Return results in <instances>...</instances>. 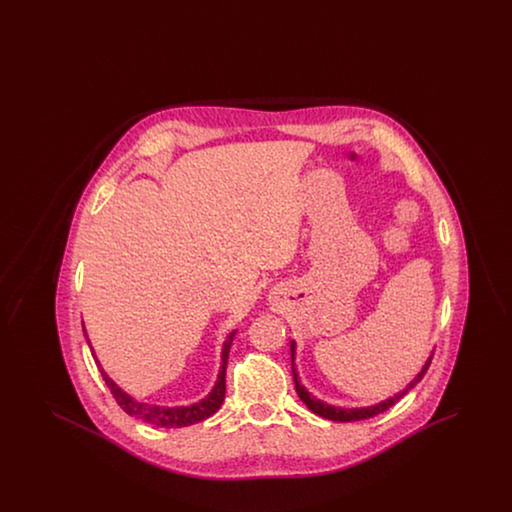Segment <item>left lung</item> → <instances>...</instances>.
<instances>
[{"instance_id": "1", "label": "left lung", "mask_w": 512, "mask_h": 512, "mask_svg": "<svg viewBox=\"0 0 512 512\" xmlns=\"http://www.w3.org/2000/svg\"><path fill=\"white\" fill-rule=\"evenodd\" d=\"M290 351H292V372H293V382H295V391H297V395H299V399L313 411V413L318 414V416H322V418H328V420H334V422H351V420H365V418H370V416H376V414L384 413V411H388L390 407H393L405 393H409V391L413 390L414 386L422 380V376L426 374V370H428V366L432 363V355L428 357V361L424 363V366L420 368V372L414 376L413 380H411V384H407V388L405 390L399 391V393H395L393 397L390 399H384V401H380V403H376V405H368V407H338V405H330V403H326V401H322V399H317L311 391L307 390L303 384H301V380H299V374H297V368H295V341H290Z\"/></svg>"}]
</instances>
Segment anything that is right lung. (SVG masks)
<instances>
[{"mask_svg":"<svg viewBox=\"0 0 512 512\" xmlns=\"http://www.w3.org/2000/svg\"><path fill=\"white\" fill-rule=\"evenodd\" d=\"M84 336L88 340V334H86V328H84ZM236 336V330H232L226 340L222 343V353H220V370L217 374V382L213 386V390L209 391V395H205L203 399H199L197 403L192 405H180V407H163V405H153V403H144V401H138L136 397H132L130 393L119 388L109 376L107 372L99 365L98 357L94 353V347L88 340V345L92 349V355L96 357V363H98L99 370H101V376L107 384V388L113 393V397L117 399V403L121 405L124 413L130 414V416H136L140 420H146L153 426H161V428H182V426H192L195 422H201L205 418H209L211 414L217 413L224 401V393H226V363H228V353H230V347H232V340Z\"/></svg>","mask_w":512,"mask_h":512,"instance_id":"add662e5","label":"right lung"}]
</instances>
